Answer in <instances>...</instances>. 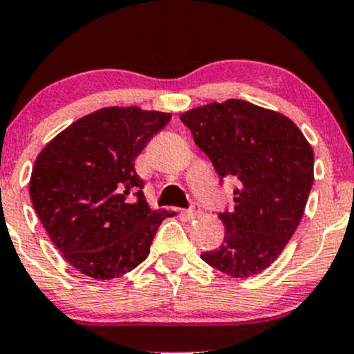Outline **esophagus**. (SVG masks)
Returning <instances> with one entry per match:
<instances>
[{"label": "esophagus", "instance_id": "1", "mask_svg": "<svg viewBox=\"0 0 354 354\" xmlns=\"http://www.w3.org/2000/svg\"><path fill=\"white\" fill-rule=\"evenodd\" d=\"M185 214H186V218H189V219L196 218L198 214H200V208H191V209H185Z\"/></svg>", "mask_w": 354, "mask_h": 354}]
</instances>
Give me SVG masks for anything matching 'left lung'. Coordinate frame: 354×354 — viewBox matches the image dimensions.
I'll return each instance as SVG.
<instances>
[{"mask_svg": "<svg viewBox=\"0 0 354 354\" xmlns=\"http://www.w3.org/2000/svg\"><path fill=\"white\" fill-rule=\"evenodd\" d=\"M180 120L219 178L239 181L234 209L219 213L225 239L201 259L231 278L261 273L304 214L315 181L311 145L288 116L243 100L193 108Z\"/></svg>", "mask_w": 354, "mask_h": 354, "instance_id": "left-lung-1", "label": "left lung"}]
</instances>
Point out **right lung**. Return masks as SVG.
Here are the masks:
<instances>
[{
	"label": "right lung",
	"mask_w": 354,
	"mask_h": 354,
	"mask_svg": "<svg viewBox=\"0 0 354 354\" xmlns=\"http://www.w3.org/2000/svg\"><path fill=\"white\" fill-rule=\"evenodd\" d=\"M171 113L108 106L80 118L36 156L33 208L70 265L95 279L120 278L143 263L171 213L151 209L135 160Z\"/></svg>",
	"instance_id": "1"
}]
</instances>
